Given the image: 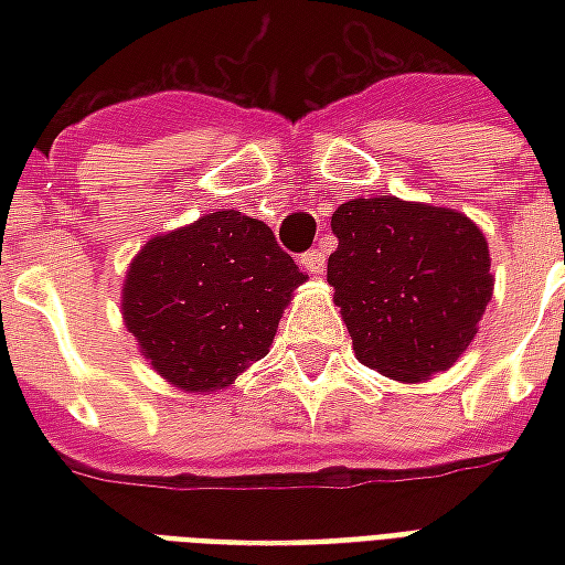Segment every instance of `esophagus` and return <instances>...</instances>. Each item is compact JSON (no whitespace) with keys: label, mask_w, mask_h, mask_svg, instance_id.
Instances as JSON below:
<instances>
[{"label":"esophagus","mask_w":565,"mask_h":565,"mask_svg":"<svg viewBox=\"0 0 565 565\" xmlns=\"http://www.w3.org/2000/svg\"><path fill=\"white\" fill-rule=\"evenodd\" d=\"M302 266H306V271H311V275H320V271L327 269V254H323L320 247H311V250L302 254Z\"/></svg>","instance_id":"1"}]
</instances>
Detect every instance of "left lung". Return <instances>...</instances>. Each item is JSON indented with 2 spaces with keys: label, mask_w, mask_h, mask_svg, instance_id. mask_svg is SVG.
Masks as SVG:
<instances>
[{
  "label": "left lung",
  "mask_w": 565,
  "mask_h": 565,
  "mask_svg": "<svg viewBox=\"0 0 565 565\" xmlns=\"http://www.w3.org/2000/svg\"><path fill=\"white\" fill-rule=\"evenodd\" d=\"M332 233L327 281L356 360L396 381L454 366L493 296L484 233L460 211L396 196L344 202Z\"/></svg>",
  "instance_id": "left-lung-1"
}]
</instances>
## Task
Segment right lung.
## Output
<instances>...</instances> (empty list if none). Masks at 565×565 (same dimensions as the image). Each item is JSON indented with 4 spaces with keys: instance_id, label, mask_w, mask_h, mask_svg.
I'll list each match as a JSON object with an SVG mask.
<instances>
[{
    "instance_id": "add662e5",
    "label": "right lung",
    "mask_w": 565,
    "mask_h": 565,
    "mask_svg": "<svg viewBox=\"0 0 565 565\" xmlns=\"http://www.w3.org/2000/svg\"><path fill=\"white\" fill-rule=\"evenodd\" d=\"M306 278L266 223L214 211L141 247L124 284V320L162 379L223 391L266 356Z\"/></svg>"
}]
</instances>
